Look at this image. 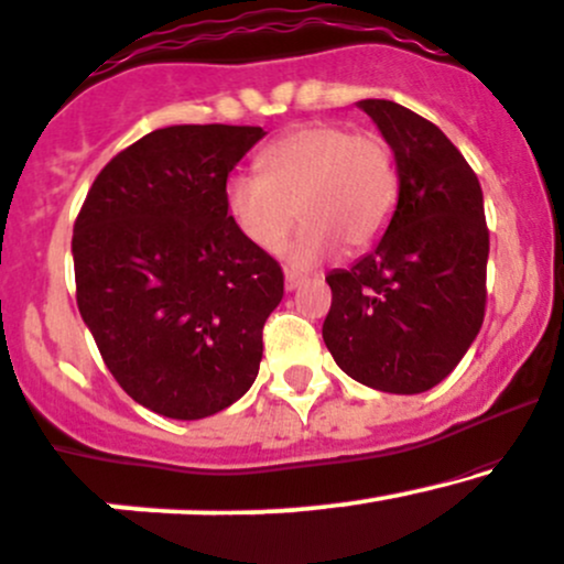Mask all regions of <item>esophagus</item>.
Wrapping results in <instances>:
<instances>
[{"label": "esophagus", "instance_id": "esophagus-1", "mask_svg": "<svg viewBox=\"0 0 564 564\" xmlns=\"http://www.w3.org/2000/svg\"><path fill=\"white\" fill-rule=\"evenodd\" d=\"M301 282H303V276L299 274V271H284V288L295 290Z\"/></svg>", "mask_w": 564, "mask_h": 564}]
</instances>
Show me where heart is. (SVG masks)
<instances>
[{
  "mask_svg": "<svg viewBox=\"0 0 564 564\" xmlns=\"http://www.w3.org/2000/svg\"><path fill=\"white\" fill-rule=\"evenodd\" d=\"M261 173L234 170L224 205L239 234L258 250H276L295 215L306 224L288 248L293 263H314L344 245L372 248L383 237L400 175L391 145L378 132L344 122H308L284 132L258 154Z\"/></svg>",
  "mask_w": 564,
  "mask_h": 564,
  "instance_id": "obj_1",
  "label": "heart"
}]
</instances>
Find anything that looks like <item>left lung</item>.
I'll return each mask as SVG.
<instances>
[{"mask_svg":"<svg viewBox=\"0 0 564 564\" xmlns=\"http://www.w3.org/2000/svg\"><path fill=\"white\" fill-rule=\"evenodd\" d=\"M394 151L400 197L381 242L333 290L322 338L346 376L421 394L453 372L485 319L482 188L447 135L394 100H359Z\"/></svg>","mask_w":564,"mask_h":564,"instance_id":"8db88e82","label":"left lung"}]
</instances>
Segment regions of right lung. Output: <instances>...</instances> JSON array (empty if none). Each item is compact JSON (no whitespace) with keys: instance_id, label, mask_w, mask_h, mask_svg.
<instances>
[{"instance_id":"1","label":"right lung","mask_w":564,"mask_h":564,"mask_svg":"<svg viewBox=\"0 0 564 564\" xmlns=\"http://www.w3.org/2000/svg\"><path fill=\"white\" fill-rule=\"evenodd\" d=\"M265 132L173 124L119 151L74 224L77 306L117 383L164 419L220 413L250 389L284 274L224 205Z\"/></svg>"}]
</instances>
